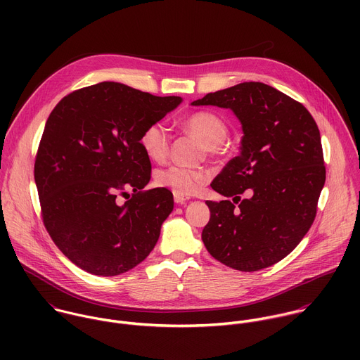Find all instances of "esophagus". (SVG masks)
Returning a JSON list of instances; mask_svg holds the SVG:
<instances>
[{
  "label": "esophagus",
  "instance_id": "34e87169",
  "mask_svg": "<svg viewBox=\"0 0 360 360\" xmlns=\"http://www.w3.org/2000/svg\"><path fill=\"white\" fill-rule=\"evenodd\" d=\"M174 200H175V203H178V205H182V203H185V202L188 200V198H186V196H184V195H178V193H174Z\"/></svg>",
  "mask_w": 360,
  "mask_h": 360
}]
</instances>
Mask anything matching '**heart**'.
Instances as JSON below:
<instances>
[{
    "instance_id": "b5f03b06",
    "label": "heart",
    "mask_w": 360,
    "mask_h": 360,
    "mask_svg": "<svg viewBox=\"0 0 360 360\" xmlns=\"http://www.w3.org/2000/svg\"><path fill=\"white\" fill-rule=\"evenodd\" d=\"M185 128L196 135L211 152H217L218 146L224 142L228 134V127L225 121L210 111H199L189 115L185 122ZM139 143L149 160L161 162L169 153L171 135L168 127L155 121L148 124L139 136ZM208 174L200 169H192L186 167L172 165L169 168L161 169L157 174V184L160 186L171 189L178 195L193 193L200 184L207 182Z\"/></svg>"
}]
</instances>
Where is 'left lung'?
I'll return each instance as SVG.
<instances>
[{"label":"left lung","instance_id":"1","mask_svg":"<svg viewBox=\"0 0 360 360\" xmlns=\"http://www.w3.org/2000/svg\"><path fill=\"white\" fill-rule=\"evenodd\" d=\"M192 105L229 108L243 131L240 153L211 184L233 202L207 200L211 219L202 240L217 261L232 269L272 266L297 246L315 221L326 179L319 128L300 102L262 82L211 92ZM246 188L251 198L241 201Z\"/></svg>","mask_w":360,"mask_h":360}]
</instances>
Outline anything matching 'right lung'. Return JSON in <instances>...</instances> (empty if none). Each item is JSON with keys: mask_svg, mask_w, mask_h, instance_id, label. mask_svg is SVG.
Here are the masks:
<instances>
[{"mask_svg": "<svg viewBox=\"0 0 360 360\" xmlns=\"http://www.w3.org/2000/svg\"><path fill=\"white\" fill-rule=\"evenodd\" d=\"M181 102L99 82L68 94L49 114L34 165L41 215L78 268L115 276L141 264L158 242L174 198L165 188L142 191L150 161L139 136ZM120 194L129 196L124 205L116 202Z\"/></svg>", "mask_w": 360, "mask_h": 360, "instance_id": "1", "label": "right lung"}]
</instances>
